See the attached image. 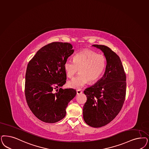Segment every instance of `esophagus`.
Here are the masks:
<instances>
[{
	"instance_id": "34e87169",
	"label": "esophagus",
	"mask_w": 149,
	"mask_h": 149,
	"mask_svg": "<svg viewBox=\"0 0 149 149\" xmlns=\"http://www.w3.org/2000/svg\"><path fill=\"white\" fill-rule=\"evenodd\" d=\"M82 91L81 90H77V95H80V94H81V93H82Z\"/></svg>"
}]
</instances>
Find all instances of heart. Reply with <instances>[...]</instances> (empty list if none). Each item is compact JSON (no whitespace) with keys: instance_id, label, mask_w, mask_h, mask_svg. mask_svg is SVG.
Here are the masks:
<instances>
[{"instance_id":"b5f03b06","label":"heart","mask_w":149,"mask_h":149,"mask_svg":"<svg viewBox=\"0 0 149 149\" xmlns=\"http://www.w3.org/2000/svg\"><path fill=\"white\" fill-rule=\"evenodd\" d=\"M106 65V59L102 54L91 50H85L74 56V61L68 59L64 68L67 76L72 77L80 70V74L69 81V87L80 88L88 81L93 82L101 77Z\"/></svg>"}]
</instances>
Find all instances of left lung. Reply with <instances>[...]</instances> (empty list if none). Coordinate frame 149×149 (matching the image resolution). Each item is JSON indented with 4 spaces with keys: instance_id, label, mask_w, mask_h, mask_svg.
<instances>
[{
    "instance_id": "left-lung-1",
    "label": "left lung",
    "mask_w": 149,
    "mask_h": 149,
    "mask_svg": "<svg viewBox=\"0 0 149 149\" xmlns=\"http://www.w3.org/2000/svg\"><path fill=\"white\" fill-rule=\"evenodd\" d=\"M106 59L102 78L84 91L87 101L83 107V118L88 125L99 128L110 123L122 108L126 93V76L120 58L109 47L93 45Z\"/></svg>"
}]
</instances>
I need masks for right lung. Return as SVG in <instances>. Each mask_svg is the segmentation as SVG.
<instances>
[{
	"label": "right lung",
	"mask_w": 149,
	"mask_h": 149,
	"mask_svg": "<svg viewBox=\"0 0 149 149\" xmlns=\"http://www.w3.org/2000/svg\"><path fill=\"white\" fill-rule=\"evenodd\" d=\"M72 48L69 43H49L37 52L27 65L26 101L33 114L45 123L64 118L68 103L76 96L75 90L62 88L67 80L64 65L74 52Z\"/></svg>",
	"instance_id": "1"
}]
</instances>
